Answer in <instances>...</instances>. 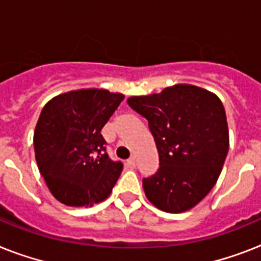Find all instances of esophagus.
<instances>
[{"instance_id": "esophagus-1", "label": "esophagus", "mask_w": 261, "mask_h": 261, "mask_svg": "<svg viewBox=\"0 0 261 261\" xmlns=\"http://www.w3.org/2000/svg\"><path fill=\"white\" fill-rule=\"evenodd\" d=\"M127 166H128V167H135V158L134 156H131L130 159H127Z\"/></svg>"}]
</instances>
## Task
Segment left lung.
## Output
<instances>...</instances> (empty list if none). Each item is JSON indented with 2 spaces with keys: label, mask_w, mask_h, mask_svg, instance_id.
<instances>
[{
  "label": "left lung",
  "mask_w": 261,
  "mask_h": 261,
  "mask_svg": "<svg viewBox=\"0 0 261 261\" xmlns=\"http://www.w3.org/2000/svg\"><path fill=\"white\" fill-rule=\"evenodd\" d=\"M127 103L147 119L159 154L158 171L143 179L147 199L172 214L192 208L215 186L228 152L222 100L198 86L175 85Z\"/></svg>",
  "instance_id": "left-lung-1"
}]
</instances>
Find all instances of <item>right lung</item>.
Here are the masks:
<instances>
[{
	"label": "right lung",
	"mask_w": 261,
	"mask_h": 261,
	"mask_svg": "<svg viewBox=\"0 0 261 261\" xmlns=\"http://www.w3.org/2000/svg\"><path fill=\"white\" fill-rule=\"evenodd\" d=\"M124 95L83 89L53 98L34 131L39 172L54 198L70 207H87L113 191L122 162L110 159L100 131Z\"/></svg>",
	"instance_id": "right-lung-1"
}]
</instances>
